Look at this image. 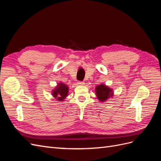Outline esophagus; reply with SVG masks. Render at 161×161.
Masks as SVG:
<instances>
[{
  "label": "esophagus",
  "instance_id": "34e87169",
  "mask_svg": "<svg viewBox=\"0 0 161 161\" xmlns=\"http://www.w3.org/2000/svg\"><path fill=\"white\" fill-rule=\"evenodd\" d=\"M77 85H85V82H82V81H79L77 82Z\"/></svg>",
  "mask_w": 161,
  "mask_h": 161
}]
</instances>
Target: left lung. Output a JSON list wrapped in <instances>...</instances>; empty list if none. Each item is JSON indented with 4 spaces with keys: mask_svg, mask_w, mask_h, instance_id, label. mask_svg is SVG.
Segmentation results:
<instances>
[{
    "mask_svg": "<svg viewBox=\"0 0 161 161\" xmlns=\"http://www.w3.org/2000/svg\"><path fill=\"white\" fill-rule=\"evenodd\" d=\"M95 93L97 99L99 100V101L104 102L113 97L114 91L108 86L105 85L104 84H101L100 85L96 86Z\"/></svg>",
    "mask_w": 161,
    "mask_h": 161,
    "instance_id": "obj_1",
    "label": "left lung"
}]
</instances>
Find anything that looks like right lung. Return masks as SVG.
Returning a JSON list of instances; mask_svg holds the SVG:
<instances>
[{
  "label": "right lung",
  "instance_id": "obj_1",
  "mask_svg": "<svg viewBox=\"0 0 161 161\" xmlns=\"http://www.w3.org/2000/svg\"><path fill=\"white\" fill-rule=\"evenodd\" d=\"M69 94V86L64 83L59 82L52 91V95L57 101H63Z\"/></svg>",
  "mask_w": 161,
  "mask_h": 161
}]
</instances>
